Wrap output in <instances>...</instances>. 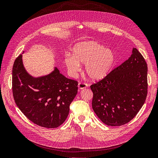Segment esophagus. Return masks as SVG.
Segmentation results:
<instances>
[{"label":"esophagus","mask_w":158,"mask_h":158,"mask_svg":"<svg viewBox=\"0 0 158 158\" xmlns=\"http://www.w3.org/2000/svg\"><path fill=\"white\" fill-rule=\"evenodd\" d=\"M88 86V85L87 84H84V83H79L78 85V89H85V88H86Z\"/></svg>","instance_id":"obj_1"}]
</instances>
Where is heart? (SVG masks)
Segmentation results:
<instances>
[{"instance_id": "obj_1", "label": "heart", "mask_w": 158, "mask_h": 158, "mask_svg": "<svg viewBox=\"0 0 158 158\" xmlns=\"http://www.w3.org/2000/svg\"><path fill=\"white\" fill-rule=\"evenodd\" d=\"M64 62L71 74L80 70V64H85L84 71L89 78L92 80H100L112 70L115 63V55L102 44L89 41L77 44L73 48V55L67 54Z\"/></svg>"}]
</instances>
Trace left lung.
I'll return each mask as SVG.
<instances>
[{
  "mask_svg": "<svg viewBox=\"0 0 158 158\" xmlns=\"http://www.w3.org/2000/svg\"><path fill=\"white\" fill-rule=\"evenodd\" d=\"M147 64L137 49L102 80L90 86L92 108L103 123L111 127L130 122L147 95Z\"/></svg>",
  "mask_w": 158,
  "mask_h": 158,
  "instance_id": "obj_1",
  "label": "left lung"
}]
</instances>
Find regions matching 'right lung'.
Returning a JSON list of instances; mask_svg holds the SVG:
<instances>
[{"label": "right lung", "instance_id": "1", "mask_svg": "<svg viewBox=\"0 0 158 158\" xmlns=\"http://www.w3.org/2000/svg\"><path fill=\"white\" fill-rule=\"evenodd\" d=\"M22 58L20 54L16 58L12 70L16 105L37 125L47 128L60 127L66 120L69 106L78 93V82L64 77L56 67L47 75L34 77L27 71Z\"/></svg>", "mask_w": 158, "mask_h": 158}]
</instances>
